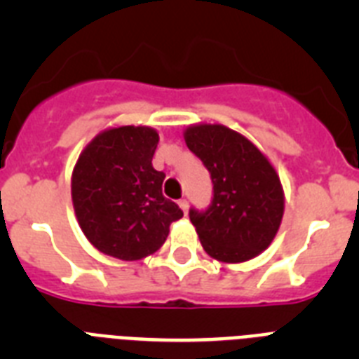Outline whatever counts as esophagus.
<instances>
[{
  "instance_id": "1",
  "label": "esophagus",
  "mask_w": 359,
  "mask_h": 359,
  "mask_svg": "<svg viewBox=\"0 0 359 359\" xmlns=\"http://www.w3.org/2000/svg\"><path fill=\"white\" fill-rule=\"evenodd\" d=\"M177 205H180V208L183 210V214H187V212H189V201H187V199H180V201H177Z\"/></svg>"
}]
</instances>
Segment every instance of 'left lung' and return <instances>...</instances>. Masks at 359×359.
<instances>
[{"mask_svg": "<svg viewBox=\"0 0 359 359\" xmlns=\"http://www.w3.org/2000/svg\"><path fill=\"white\" fill-rule=\"evenodd\" d=\"M183 138L214 183L210 208L190 210L203 250L226 264L261 255L273 243L284 215V189L271 161L223 123H192Z\"/></svg>", "mask_w": 359, "mask_h": 359, "instance_id": "left-lung-1", "label": "left lung"}]
</instances>
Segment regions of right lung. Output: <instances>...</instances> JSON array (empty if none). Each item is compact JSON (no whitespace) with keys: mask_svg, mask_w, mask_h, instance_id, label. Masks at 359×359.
<instances>
[{"mask_svg":"<svg viewBox=\"0 0 359 359\" xmlns=\"http://www.w3.org/2000/svg\"><path fill=\"white\" fill-rule=\"evenodd\" d=\"M160 136L149 126H115L82 149L72 172V201L86 239L120 261L161 248L170 223L183 217L163 198L165 174L152 167Z\"/></svg>","mask_w":359,"mask_h":359,"instance_id":"right-lung-1","label":"right lung"}]
</instances>
